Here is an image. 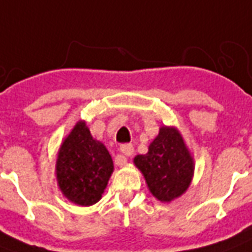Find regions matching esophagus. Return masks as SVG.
<instances>
[{
  "mask_svg": "<svg viewBox=\"0 0 252 252\" xmlns=\"http://www.w3.org/2000/svg\"><path fill=\"white\" fill-rule=\"evenodd\" d=\"M120 150H122V153L126 154V156H132L134 152V148L132 144H124V145L120 146Z\"/></svg>",
  "mask_w": 252,
  "mask_h": 252,
  "instance_id": "esophagus-1",
  "label": "esophagus"
}]
</instances>
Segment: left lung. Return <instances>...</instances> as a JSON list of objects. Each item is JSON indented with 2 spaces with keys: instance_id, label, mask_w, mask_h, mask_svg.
<instances>
[{
  "instance_id": "1",
  "label": "left lung",
  "mask_w": 252,
  "mask_h": 252,
  "mask_svg": "<svg viewBox=\"0 0 252 252\" xmlns=\"http://www.w3.org/2000/svg\"><path fill=\"white\" fill-rule=\"evenodd\" d=\"M149 187L159 201H171L186 192L193 174V159L175 128L162 126L149 152L134 157Z\"/></svg>"
}]
</instances>
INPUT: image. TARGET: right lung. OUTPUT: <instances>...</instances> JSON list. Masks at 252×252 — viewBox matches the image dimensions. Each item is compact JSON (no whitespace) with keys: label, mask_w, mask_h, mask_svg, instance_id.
<instances>
[{"label":"right lung","mask_w":252,"mask_h":252,"mask_svg":"<svg viewBox=\"0 0 252 252\" xmlns=\"http://www.w3.org/2000/svg\"><path fill=\"white\" fill-rule=\"evenodd\" d=\"M112 171L106 146L93 138L84 122L77 123L57 157V182L65 197L82 207L93 205L102 197Z\"/></svg>","instance_id":"add662e5"}]
</instances>
